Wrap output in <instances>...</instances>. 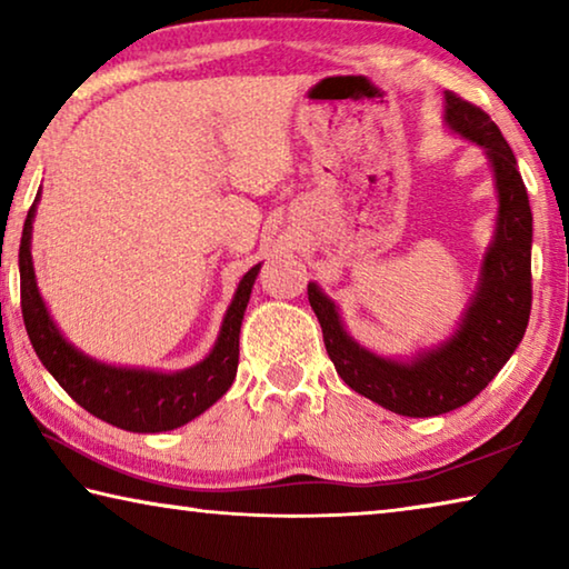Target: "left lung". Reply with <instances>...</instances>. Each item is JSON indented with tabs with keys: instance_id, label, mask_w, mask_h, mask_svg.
Wrapping results in <instances>:
<instances>
[{
	"instance_id": "left-lung-1",
	"label": "left lung",
	"mask_w": 569,
	"mask_h": 569,
	"mask_svg": "<svg viewBox=\"0 0 569 569\" xmlns=\"http://www.w3.org/2000/svg\"><path fill=\"white\" fill-rule=\"evenodd\" d=\"M445 98L449 128L487 150L499 192L495 243L459 331L411 363L381 359L351 341L336 306L319 286L308 283V303L339 377L361 397L401 417H439L475 399L522 341L532 308V210L515 152L485 110L457 92Z\"/></svg>"
}]
</instances>
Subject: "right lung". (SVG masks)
Wrapping results in <instances>:
<instances>
[{
	"label": "right lung",
	"mask_w": 569,
	"mask_h": 569,
	"mask_svg": "<svg viewBox=\"0 0 569 569\" xmlns=\"http://www.w3.org/2000/svg\"><path fill=\"white\" fill-rule=\"evenodd\" d=\"M40 198V196H37ZM37 198L27 213L22 243H19V293H22V319L37 356L44 369L70 397L88 409L92 417L140 435L178 429L196 419L230 389L238 371V336L243 321L250 288L256 283L258 268L253 266L238 283L223 329L208 359L192 369L178 373H156L142 369H114L88 359L57 331L44 301L34 283V268L30 253L32 218Z\"/></svg>",
	"instance_id": "obj_1"
}]
</instances>
